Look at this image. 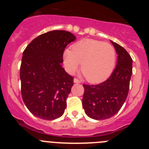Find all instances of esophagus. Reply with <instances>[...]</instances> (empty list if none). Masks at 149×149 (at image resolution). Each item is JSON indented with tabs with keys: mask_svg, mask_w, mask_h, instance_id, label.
Listing matches in <instances>:
<instances>
[{
	"mask_svg": "<svg viewBox=\"0 0 149 149\" xmlns=\"http://www.w3.org/2000/svg\"><path fill=\"white\" fill-rule=\"evenodd\" d=\"M74 83H75V84H80V83H81V81H79L78 79L74 78Z\"/></svg>",
	"mask_w": 149,
	"mask_h": 149,
	"instance_id": "esophagus-1",
	"label": "esophagus"
}]
</instances>
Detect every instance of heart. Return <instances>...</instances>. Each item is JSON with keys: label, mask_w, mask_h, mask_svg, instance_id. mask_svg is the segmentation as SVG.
Wrapping results in <instances>:
<instances>
[{"label": "heart", "mask_w": 149, "mask_h": 149, "mask_svg": "<svg viewBox=\"0 0 149 149\" xmlns=\"http://www.w3.org/2000/svg\"><path fill=\"white\" fill-rule=\"evenodd\" d=\"M63 60L68 73L74 74L81 64V71L86 80L99 83L107 78L113 70L116 52L110 43L84 39L74 43L72 49H65Z\"/></svg>", "instance_id": "1"}]
</instances>
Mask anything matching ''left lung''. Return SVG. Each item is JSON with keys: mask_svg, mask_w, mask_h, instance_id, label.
Wrapping results in <instances>:
<instances>
[{"mask_svg": "<svg viewBox=\"0 0 149 149\" xmlns=\"http://www.w3.org/2000/svg\"><path fill=\"white\" fill-rule=\"evenodd\" d=\"M118 54L115 69L107 81L97 85L84 84L83 107L91 119H109L119 111L125 101L132 74V59L123 47L110 41Z\"/></svg>", "mask_w": 149, "mask_h": 149, "instance_id": "left-lung-1", "label": "left lung"}]
</instances>
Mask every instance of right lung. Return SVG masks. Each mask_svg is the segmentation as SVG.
<instances>
[{"label":"right lung","mask_w":149,"mask_h":149,"mask_svg":"<svg viewBox=\"0 0 149 149\" xmlns=\"http://www.w3.org/2000/svg\"><path fill=\"white\" fill-rule=\"evenodd\" d=\"M75 39L68 31L52 30L34 39L24 51L21 92L27 109L38 118L54 120L64 113L73 77L62 66L63 54Z\"/></svg>","instance_id":"add662e5"}]
</instances>
